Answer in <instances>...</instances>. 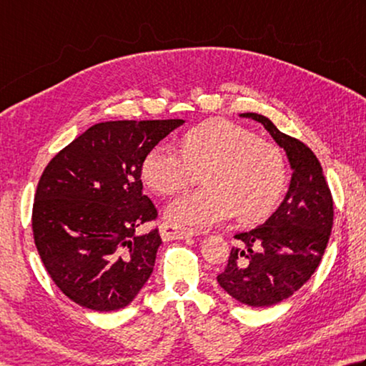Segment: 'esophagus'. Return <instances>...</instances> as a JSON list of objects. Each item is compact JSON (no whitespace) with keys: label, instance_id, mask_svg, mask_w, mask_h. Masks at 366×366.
Returning <instances> with one entry per match:
<instances>
[{"label":"esophagus","instance_id":"esophagus-1","mask_svg":"<svg viewBox=\"0 0 366 366\" xmlns=\"http://www.w3.org/2000/svg\"><path fill=\"white\" fill-rule=\"evenodd\" d=\"M160 235L164 242H169V240H184V238L195 237L198 235V232L192 229L179 227V225L171 224V222H163L160 227Z\"/></svg>","mask_w":366,"mask_h":366}]
</instances>
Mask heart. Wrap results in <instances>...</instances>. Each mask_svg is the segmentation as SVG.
<instances>
[{
    "instance_id": "heart-1",
    "label": "heart",
    "mask_w": 366,
    "mask_h": 366,
    "mask_svg": "<svg viewBox=\"0 0 366 366\" xmlns=\"http://www.w3.org/2000/svg\"><path fill=\"white\" fill-rule=\"evenodd\" d=\"M206 171V189L172 202L174 224L203 229L230 219L254 222L269 214L280 198L287 164L275 144L232 122H211L187 131L182 150L160 142L142 163V177L160 195H174Z\"/></svg>"
}]
</instances>
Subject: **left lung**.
<instances>
[{
    "label": "left lung",
    "instance_id": "8db88e82",
    "mask_svg": "<svg viewBox=\"0 0 366 366\" xmlns=\"http://www.w3.org/2000/svg\"><path fill=\"white\" fill-rule=\"evenodd\" d=\"M261 123L287 152L291 174L282 204L264 224L237 234L227 267L217 283L238 302L269 307L293 296L317 270L333 227V197L322 164L307 145L285 134L267 117L242 114Z\"/></svg>",
    "mask_w": 366,
    "mask_h": 366
}]
</instances>
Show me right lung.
Masks as SVG:
<instances>
[{"mask_svg":"<svg viewBox=\"0 0 366 366\" xmlns=\"http://www.w3.org/2000/svg\"><path fill=\"white\" fill-rule=\"evenodd\" d=\"M184 119L97 123L46 166L31 229L52 282L73 302L123 309L154 272L158 229L137 234L158 212L142 194V163Z\"/></svg>","mask_w":366,"mask_h":366,"instance_id":"1","label":"right lung"}]
</instances>
